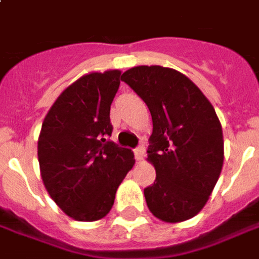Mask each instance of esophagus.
<instances>
[{
  "label": "esophagus",
  "mask_w": 259,
  "mask_h": 259,
  "mask_svg": "<svg viewBox=\"0 0 259 259\" xmlns=\"http://www.w3.org/2000/svg\"><path fill=\"white\" fill-rule=\"evenodd\" d=\"M144 155H146V150L143 146H139V147L135 150V157L137 161H143L144 160Z\"/></svg>",
  "instance_id": "obj_1"
}]
</instances>
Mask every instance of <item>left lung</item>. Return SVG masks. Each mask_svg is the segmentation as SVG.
<instances>
[{"label": "left lung", "mask_w": 259, "mask_h": 259, "mask_svg": "<svg viewBox=\"0 0 259 259\" xmlns=\"http://www.w3.org/2000/svg\"><path fill=\"white\" fill-rule=\"evenodd\" d=\"M122 81L146 102L153 119L147 160L155 181L144 189L148 209L167 223L196 216L223 167V132L214 108L186 75L168 67H133Z\"/></svg>", "instance_id": "1"}]
</instances>
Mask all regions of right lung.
<instances>
[{"label":"right lung","mask_w":259,"mask_h":259,"mask_svg":"<svg viewBox=\"0 0 259 259\" xmlns=\"http://www.w3.org/2000/svg\"><path fill=\"white\" fill-rule=\"evenodd\" d=\"M120 79L119 70L82 75L61 92L41 124L37 158L45 188L78 222L105 218L135 165L132 150L106 139Z\"/></svg>","instance_id":"right-lung-1"}]
</instances>
